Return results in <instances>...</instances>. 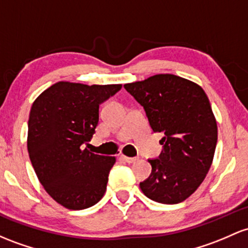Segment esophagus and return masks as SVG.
Segmentation results:
<instances>
[{"label": "esophagus", "mask_w": 248, "mask_h": 248, "mask_svg": "<svg viewBox=\"0 0 248 248\" xmlns=\"http://www.w3.org/2000/svg\"><path fill=\"white\" fill-rule=\"evenodd\" d=\"M121 159L124 160V161H126L127 164H133V162L137 161L138 157H129V156H126V155H121Z\"/></svg>", "instance_id": "34e87169"}]
</instances>
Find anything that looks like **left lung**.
<instances>
[{"label": "left lung", "instance_id": "left-lung-1", "mask_svg": "<svg viewBox=\"0 0 248 248\" xmlns=\"http://www.w3.org/2000/svg\"><path fill=\"white\" fill-rule=\"evenodd\" d=\"M124 88L145 108L154 133H162L164 151L148 160L152 174L140 188L166 205L190 197L207 175L217 141V120L205 91L173 74H156Z\"/></svg>", "mask_w": 248, "mask_h": 248}]
</instances>
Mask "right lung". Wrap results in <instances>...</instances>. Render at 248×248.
<instances>
[{"mask_svg": "<svg viewBox=\"0 0 248 248\" xmlns=\"http://www.w3.org/2000/svg\"><path fill=\"white\" fill-rule=\"evenodd\" d=\"M121 87L60 81L32 103L29 157L43 188L63 207H92L105 195L115 156L94 154L84 146H89L99 124L100 103Z\"/></svg>", "mask_w": 248, "mask_h": 248, "instance_id": "1", "label": "right lung"}]
</instances>
